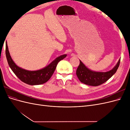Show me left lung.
<instances>
[{"instance_id": "obj_1", "label": "left lung", "mask_w": 130, "mask_h": 130, "mask_svg": "<svg viewBox=\"0 0 130 130\" xmlns=\"http://www.w3.org/2000/svg\"><path fill=\"white\" fill-rule=\"evenodd\" d=\"M120 59L112 70L107 72L92 71L86 67L80 60V64L76 70V75L79 80L87 85L98 86L105 83L115 74L120 64Z\"/></svg>"}]
</instances>
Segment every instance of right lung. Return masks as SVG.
<instances>
[{"label": "right lung", "mask_w": 130, "mask_h": 130, "mask_svg": "<svg viewBox=\"0 0 130 130\" xmlns=\"http://www.w3.org/2000/svg\"><path fill=\"white\" fill-rule=\"evenodd\" d=\"M6 56L10 68L19 79L24 83L30 85H38L45 83L53 75L58 63L64 58L67 55L64 54L55 59L52 63L45 68L35 71H30L19 67L12 59L6 43Z\"/></svg>", "instance_id": "1"}]
</instances>
